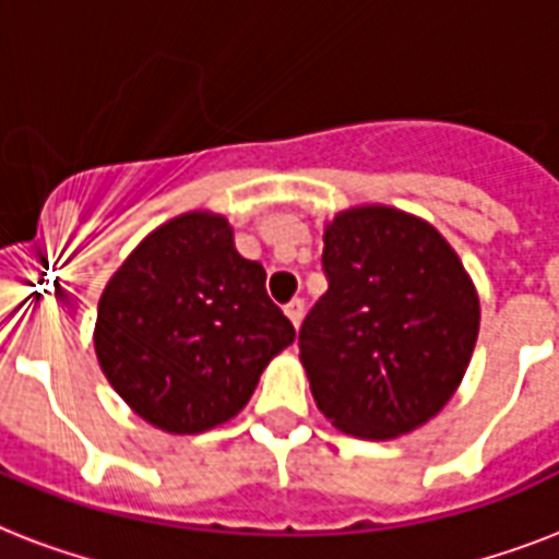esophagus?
Segmentation results:
<instances>
[{"label":"esophagus","mask_w":559,"mask_h":559,"mask_svg":"<svg viewBox=\"0 0 559 559\" xmlns=\"http://www.w3.org/2000/svg\"><path fill=\"white\" fill-rule=\"evenodd\" d=\"M284 313L293 322V328H301V319H305V301L301 298H293L287 307H284Z\"/></svg>","instance_id":"obj_1"}]
</instances>
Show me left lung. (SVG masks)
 <instances>
[{"instance_id":"8db88e82","label":"left lung","mask_w":559,"mask_h":559,"mask_svg":"<svg viewBox=\"0 0 559 559\" xmlns=\"http://www.w3.org/2000/svg\"><path fill=\"white\" fill-rule=\"evenodd\" d=\"M328 293L298 331L319 412L336 429L389 441L424 426L464 380L481 307L432 223L354 205L324 223Z\"/></svg>"}]
</instances>
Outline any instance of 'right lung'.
<instances>
[{"mask_svg":"<svg viewBox=\"0 0 559 559\" xmlns=\"http://www.w3.org/2000/svg\"><path fill=\"white\" fill-rule=\"evenodd\" d=\"M296 328L266 296V272L235 249L214 211L162 223L112 272L95 354L109 385L162 432L200 435L249 403Z\"/></svg>","mask_w":559,"mask_h":559,"instance_id":"add662e5","label":"right lung"}]
</instances>
